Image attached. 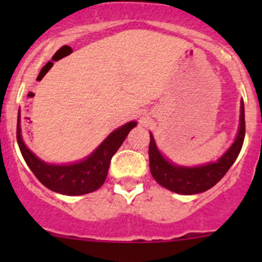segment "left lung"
Listing matches in <instances>:
<instances>
[{
  "label": "left lung",
  "mask_w": 262,
  "mask_h": 262,
  "mask_svg": "<svg viewBox=\"0 0 262 262\" xmlns=\"http://www.w3.org/2000/svg\"><path fill=\"white\" fill-rule=\"evenodd\" d=\"M241 123L238 136L232 147L216 162L199 167H180L168 162L156 147L155 139L150 134L149 168L155 180L166 189L182 195L199 194L213 187L231 168L241 152L245 139V106L241 102Z\"/></svg>",
  "instance_id": "1"
}]
</instances>
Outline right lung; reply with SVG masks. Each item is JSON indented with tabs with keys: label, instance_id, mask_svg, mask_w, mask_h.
<instances>
[{
	"label": "right lung",
	"instance_id": "obj_1",
	"mask_svg": "<svg viewBox=\"0 0 262 262\" xmlns=\"http://www.w3.org/2000/svg\"><path fill=\"white\" fill-rule=\"evenodd\" d=\"M136 125V121H130L116 129L90 157L68 166L47 165L26 148L21 137L20 114L17 116L16 139L26 165L44 186L63 195H83L95 191L104 184L113 156Z\"/></svg>",
	"mask_w": 262,
	"mask_h": 262
}]
</instances>
